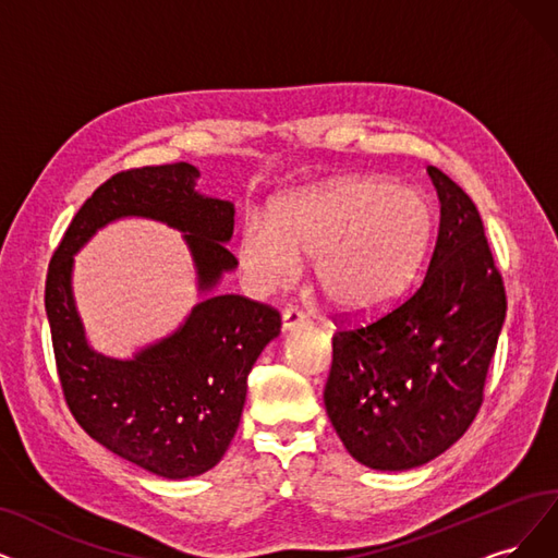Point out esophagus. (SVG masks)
<instances>
[{
	"label": "esophagus",
	"instance_id": "34e87169",
	"mask_svg": "<svg viewBox=\"0 0 558 558\" xmlns=\"http://www.w3.org/2000/svg\"><path fill=\"white\" fill-rule=\"evenodd\" d=\"M308 325V318L304 316V311L298 308V306H286L283 314H281V327L286 331L291 329H298V327H306Z\"/></svg>",
	"mask_w": 558,
	"mask_h": 558
}]
</instances>
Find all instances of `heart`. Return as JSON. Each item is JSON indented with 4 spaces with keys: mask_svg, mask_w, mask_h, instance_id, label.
Returning <instances> with one entry per match:
<instances>
[{
    "mask_svg": "<svg viewBox=\"0 0 558 558\" xmlns=\"http://www.w3.org/2000/svg\"><path fill=\"white\" fill-rule=\"evenodd\" d=\"M435 229L426 194L385 178H341L283 196L272 225L247 221L238 263L256 291L293 283L314 258L320 293L343 314H368L416 279Z\"/></svg>",
    "mask_w": 558,
    "mask_h": 558,
    "instance_id": "b5f03b06",
    "label": "heart"
}]
</instances>
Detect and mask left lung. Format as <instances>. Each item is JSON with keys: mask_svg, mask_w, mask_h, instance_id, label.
<instances>
[{"mask_svg": "<svg viewBox=\"0 0 558 558\" xmlns=\"http://www.w3.org/2000/svg\"><path fill=\"white\" fill-rule=\"evenodd\" d=\"M428 173L441 217L426 275L380 316H337L331 337L327 416L348 453L383 472L437 458L472 426L508 306L470 194Z\"/></svg>", "mask_w": 558, "mask_h": 558, "instance_id": "1", "label": "left lung"}]
</instances>
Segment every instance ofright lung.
Segmentation results:
<instances>
[{
    "label": "right lung",
    "instance_id": "add662e5",
    "mask_svg": "<svg viewBox=\"0 0 558 558\" xmlns=\"http://www.w3.org/2000/svg\"><path fill=\"white\" fill-rule=\"evenodd\" d=\"M187 162L119 171L86 198L52 254L46 311L63 400L88 437L165 478L204 474L238 430L247 375L281 331L279 311L244 295H210L165 341L119 362L84 341L71 293L73 254L107 221L140 215L187 231L198 288L233 270V206L194 192Z\"/></svg>",
    "mask_w": 558,
    "mask_h": 558
}]
</instances>
